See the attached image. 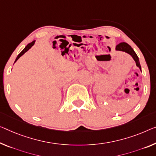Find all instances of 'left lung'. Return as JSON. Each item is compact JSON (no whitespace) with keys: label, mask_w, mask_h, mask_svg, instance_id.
Instances as JSON below:
<instances>
[{"label":"left lung","mask_w":156,"mask_h":156,"mask_svg":"<svg viewBox=\"0 0 156 156\" xmlns=\"http://www.w3.org/2000/svg\"><path fill=\"white\" fill-rule=\"evenodd\" d=\"M116 50H117V51H125L126 53H128V54H130V56L133 57L134 61H135L136 66L139 67V68H140V70H141V69H142V68H141V66H140V61H139V58H138L137 55L136 54L135 51H134L133 48H132L130 46V45H129L128 44H127L126 42L119 43V44L116 45ZM141 71H142V70H141Z\"/></svg>","instance_id":"obj_1"}]
</instances>
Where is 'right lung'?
Returning <instances> with one entry per match:
<instances>
[{
    "label": "right lung",
    "instance_id": "obj_1",
    "mask_svg": "<svg viewBox=\"0 0 156 156\" xmlns=\"http://www.w3.org/2000/svg\"><path fill=\"white\" fill-rule=\"evenodd\" d=\"M35 40H34V41H33L32 42H30V43H29V44H28L27 45H26V47L24 48V49H23L22 51H21V53L18 55L17 56V57H16V60H15V61H14V63H15V62L17 61V60L20 58V57L22 56V55H23L24 54L26 51H28V50H29L31 47H32L33 45H34V44H35Z\"/></svg>",
    "mask_w": 156,
    "mask_h": 156
}]
</instances>
